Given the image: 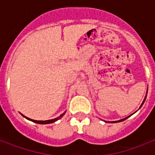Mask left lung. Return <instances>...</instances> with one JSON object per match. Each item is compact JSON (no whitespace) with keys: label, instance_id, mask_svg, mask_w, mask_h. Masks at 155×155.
<instances>
[{"label":"left lung","instance_id":"obj_1","mask_svg":"<svg viewBox=\"0 0 155 155\" xmlns=\"http://www.w3.org/2000/svg\"><path fill=\"white\" fill-rule=\"evenodd\" d=\"M145 100H146V98H145V99H144V101H143V102H142V104H143V103H144V102H145ZM142 105H141V106H142ZM128 117H126V118H125V119H122V120H117V121H113V122H120V121H122V120H125V119H127Z\"/></svg>","mask_w":155,"mask_h":155}]
</instances>
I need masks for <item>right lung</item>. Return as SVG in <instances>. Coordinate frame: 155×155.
<instances>
[{"mask_svg": "<svg viewBox=\"0 0 155 155\" xmlns=\"http://www.w3.org/2000/svg\"><path fill=\"white\" fill-rule=\"evenodd\" d=\"M64 113H63V114H61L59 117H58L54 118V119H52V120H32V119H30V118L26 117L28 119V120H30L31 121H33V122H35V123H38V124H50V123H53L54 122V121H56V120H58V119H60L62 117H63V115H64ZM25 117V116H24Z\"/></svg>", "mask_w": 155, "mask_h": 155, "instance_id": "1", "label": "right lung"}]
</instances>
